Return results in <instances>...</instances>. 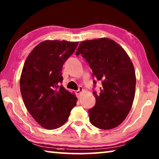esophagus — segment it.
<instances>
[{"label": "esophagus", "instance_id": "34e87169", "mask_svg": "<svg viewBox=\"0 0 159 159\" xmlns=\"http://www.w3.org/2000/svg\"><path fill=\"white\" fill-rule=\"evenodd\" d=\"M83 90V88L81 87V86H79V89H78V90H76V93L78 94V95H80V93H81Z\"/></svg>", "mask_w": 159, "mask_h": 159}]
</instances>
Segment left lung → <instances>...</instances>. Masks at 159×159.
Returning <instances> with one entry per match:
<instances>
[{
    "instance_id": "left-lung-1",
    "label": "left lung",
    "mask_w": 159,
    "mask_h": 159,
    "mask_svg": "<svg viewBox=\"0 0 159 159\" xmlns=\"http://www.w3.org/2000/svg\"><path fill=\"white\" fill-rule=\"evenodd\" d=\"M76 55L85 59L93 77L102 81L100 93H93L95 105L88 110L90 123L103 130L117 127L128 116L135 93V72L130 57L107 38L81 42Z\"/></svg>"
}]
</instances>
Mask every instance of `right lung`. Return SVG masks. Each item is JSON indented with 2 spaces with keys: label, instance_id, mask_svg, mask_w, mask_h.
Returning a JSON list of instances; mask_svg holds the SVG:
<instances>
[{
  "label": "right lung",
  "instance_id": "right-lung-1",
  "mask_svg": "<svg viewBox=\"0 0 159 159\" xmlns=\"http://www.w3.org/2000/svg\"><path fill=\"white\" fill-rule=\"evenodd\" d=\"M78 44L66 41L41 42L24 64L20 82L21 97L32 117L45 129L62 125L76 105V97L61 85V69Z\"/></svg>",
  "mask_w": 159,
  "mask_h": 159
}]
</instances>
